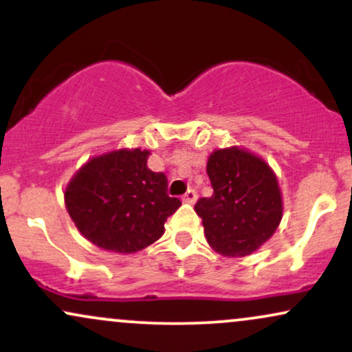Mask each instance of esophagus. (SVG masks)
Returning a JSON list of instances; mask_svg holds the SVG:
<instances>
[{"mask_svg":"<svg viewBox=\"0 0 352 352\" xmlns=\"http://www.w3.org/2000/svg\"><path fill=\"white\" fill-rule=\"evenodd\" d=\"M195 200H197V192L195 190H187V192H185V195L182 197V201H184V204H195Z\"/></svg>","mask_w":352,"mask_h":352,"instance_id":"obj_1","label":"esophagus"}]
</instances>
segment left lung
Listing matches in <instances>:
<instances>
[{"instance_id":"left-lung-1","label":"left lung","mask_w":352,"mask_h":352,"mask_svg":"<svg viewBox=\"0 0 352 352\" xmlns=\"http://www.w3.org/2000/svg\"><path fill=\"white\" fill-rule=\"evenodd\" d=\"M213 195L195 205L213 252L228 258L248 256L280 227L283 193L276 173L263 157L232 145L208 155Z\"/></svg>"}]
</instances>
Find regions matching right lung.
<instances>
[{"label": "right lung", "instance_id": "obj_1", "mask_svg": "<svg viewBox=\"0 0 352 352\" xmlns=\"http://www.w3.org/2000/svg\"><path fill=\"white\" fill-rule=\"evenodd\" d=\"M147 148H116L91 157L64 190L80 235L111 253L131 254L155 243L180 207L165 193L167 177L147 167Z\"/></svg>", "mask_w": 352, "mask_h": 352}]
</instances>
